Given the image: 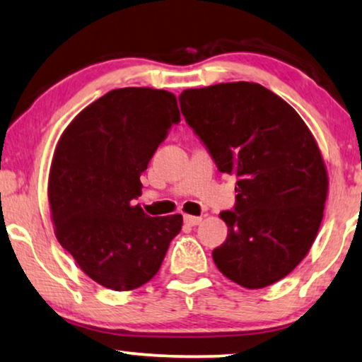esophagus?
<instances>
[{
  "instance_id": "34e87169",
  "label": "esophagus",
  "mask_w": 362,
  "mask_h": 362,
  "mask_svg": "<svg viewBox=\"0 0 362 362\" xmlns=\"http://www.w3.org/2000/svg\"><path fill=\"white\" fill-rule=\"evenodd\" d=\"M184 221L187 225H190V226H195V225H199L200 221H202V216H194V215H185L184 216Z\"/></svg>"
}]
</instances>
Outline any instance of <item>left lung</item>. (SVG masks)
<instances>
[{
    "label": "left lung",
    "instance_id": "left-lung-1",
    "mask_svg": "<svg viewBox=\"0 0 362 362\" xmlns=\"http://www.w3.org/2000/svg\"><path fill=\"white\" fill-rule=\"evenodd\" d=\"M180 109L220 172L237 173L228 235L214 250L231 281L259 290L279 281L310 252L327 199V170L300 114L257 83L185 89Z\"/></svg>",
    "mask_w": 362,
    "mask_h": 362
}]
</instances>
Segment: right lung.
<instances>
[{"label":"right lung","mask_w":362,"mask_h":362,"mask_svg":"<svg viewBox=\"0 0 362 362\" xmlns=\"http://www.w3.org/2000/svg\"><path fill=\"white\" fill-rule=\"evenodd\" d=\"M178 120L168 90L114 89L81 110L56 144L47 178L56 238L109 290L151 281L180 233L182 215L148 216L134 205L141 173Z\"/></svg>","instance_id":"obj_1"}]
</instances>
